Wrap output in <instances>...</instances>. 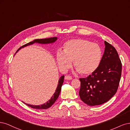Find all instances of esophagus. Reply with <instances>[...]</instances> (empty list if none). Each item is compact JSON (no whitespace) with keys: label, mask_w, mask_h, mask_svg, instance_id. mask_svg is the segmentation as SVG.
<instances>
[{"label":"esophagus","mask_w":130,"mask_h":130,"mask_svg":"<svg viewBox=\"0 0 130 130\" xmlns=\"http://www.w3.org/2000/svg\"><path fill=\"white\" fill-rule=\"evenodd\" d=\"M72 79V77L70 76H66L65 77V80H71V79Z\"/></svg>","instance_id":"esophagus-1"}]
</instances>
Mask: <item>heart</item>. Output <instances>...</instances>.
I'll use <instances>...</instances> for the list:
<instances>
[{"mask_svg": "<svg viewBox=\"0 0 130 130\" xmlns=\"http://www.w3.org/2000/svg\"><path fill=\"white\" fill-rule=\"evenodd\" d=\"M102 59L100 46L83 39H72L64 43L63 50L56 53V60L60 70L66 71L72 66V61L77 72L87 76L95 72Z\"/></svg>", "mask_w": 130, "mask_h": 130, "instance_id": "obj_1", "label": "heart"}]
</instances>
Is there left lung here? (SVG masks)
I'll return each mask as SVG.
<instances>
[{"label":"left lung","mask_w":130,"mask_h":130,"mask_svg":"<svg viewBox=\"0 0 130 130\" xmlns=\"http://www.w3.org/2000/svg\"><path fill=\"white\" fill-rule=\"evenodd\" d=\"M104 52L100 66L95 72L80 78L79 94L82 101L89 106L99 105L108 101L118 89L122 65L116 48L104 41Z\"/></svg>","instance_id":"8db88e82"}]
</instances>
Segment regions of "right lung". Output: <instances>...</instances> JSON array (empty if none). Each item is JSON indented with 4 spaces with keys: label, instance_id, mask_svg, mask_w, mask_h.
Segmentation results:
<instances>
[{
    "label": "right lung",
    "instance_id": "1",
    "mask_svg": "<svg viewBox=\"0 0 130 130\" xmlns=\"http://www.w3.org/2000/svg\"><path fill=\"white\" fill-rule=\"evenodd\" d=\"M58 39L57 37H53V38H47V39H35L32 41H31V42L28 43L25 45H24L22 46V47H20L18 50L17 51L15 52V53L17 52L19 50H20L21 48H24L26 46H27L28 45H32L35 43H38L40 44H53L54 43L56 40ZM14 54V55H15ZM64 76H61L59 79V81H58V84L57 87V89L56 90L55 92L54 93L53 95H52V97L51 98V99H49L48 101L42 105H30V104H26L25 103H24L25 104H26L27 106H30L32 108H36V109H39V110H45L47 109V108H48L49 107H51L52 105L55 103V102L58 99V97H59V94L60 93L61 91V86L62 84L64 83Z\"/></svg>",
    "mask_w": 130,
    "mask_h": 130
}]
</instances>
